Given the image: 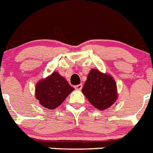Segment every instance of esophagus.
I'll use <instances>...</instances> for the list:
<instances>
[{
    "label": "esophagus",
    "instance_id": "esophagus-1",
    "mask_svg": "<svg viewBox=\"0 0 153 153\" xmlns=\"http://www.w3.org/2000/svg\"><path fill=\"white\" fill-rule=\"evenodd\" d=\"M82 84H79V85H76V86H75V89H77V90H80V89H82Z\"/></svg>",
    "mask_w": 153,
    "mask_h": 153
}]
</instances>
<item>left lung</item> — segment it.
I'll return each instance as SVG.
<instances>
[{"mask_svg": "<svg viewBox=\"0 0 153 153\" xmlns=\"http://www.w3.org/2000/svg\"><path fill=\"white\" fill-rule=\"evenodd\" d=\"M82 92L91 104L100 111L110 108L117 99L114 78L96 69L89 71Z\"/></svg>", "mask_w": 153, "mask_h": 153, "instance_id": "1", "label": "left lung"}]
</instances>
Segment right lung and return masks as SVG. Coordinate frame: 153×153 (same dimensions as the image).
I'll use <instances>...</instances> for the list:
<instances>
[{
  "mask_svg": "<svg viewBox=\"0 0 153 153\" xmlns=\"http://www.w3.org/2000/svg\"><path fill=\"white\" fill-rule=\"evenodd\" d=\"M74 89L65 78L54 71L37 82L35 96L42 106L45 108L54 109L62 104Z\"/></svg>",
  "mask_w": 153,
  "mask_h": 153,
  "instance_id": "1",
  "label": "right lung"
}]
</instances>
